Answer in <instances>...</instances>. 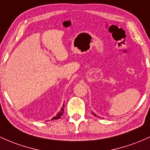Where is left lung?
I'll use <instances>...</instances> for the list:
<instances>
[{"mask_svg":"<svg viewBox=\"0 0 150 150\" xmlns=\"http://www.w3.org/2000/svg\"><path fill=\"white\" fill-rule=\"evenodd\" d=\"M92 113H93V114L94 115H95V116H96V115H95V114H94V113H93V112H92Z\"/></svg>","mask_w":150,"mask_h":150,"instance_id":"8db88e82","label":"left lung"}]
</instances>
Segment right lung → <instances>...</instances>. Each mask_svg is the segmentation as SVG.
Segmentation results:
<instances>
[{"instance_id": "add662e5", "label": "right lung", "mask_w": 150, "mask_h": 150, "mask_svg": "<svg viewBox=\"0 0 150 150\" xmlns=\"http://www.w3.org/2000/svg\"><path fill=\"white\" fill-rule=\"evenodd\" d=\"M63 112H64V104L62 105V107L61 110H60V111L58 113H57V114L56 115V116L53 117H52V119H51V120H57V119H60V118L61 117V116L62 115V114H63Z\"/></svg>"}]
</instances>
